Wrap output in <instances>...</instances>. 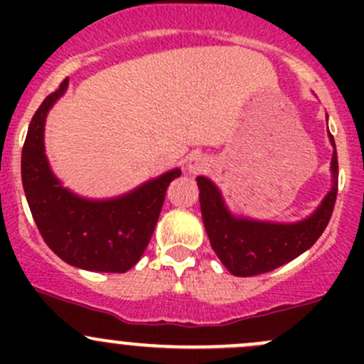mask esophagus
<instances>
[{"mask_svg": "<svg viewBox=\"0 0 364 364\" xmlns=\"http://www.w3.org/2000/svg\"><path fill=\"white\" fill-rule=\"evenodd\" d=\"M208 168H209V161L203 155L192 156V159L188 160V171L192 172V174H199V172H205V171H208Z\"/></svg>", "mask_w": 364, "mask_h": 364, "instance_id": "obj_1", "label": "esophagus"}]
</instances>
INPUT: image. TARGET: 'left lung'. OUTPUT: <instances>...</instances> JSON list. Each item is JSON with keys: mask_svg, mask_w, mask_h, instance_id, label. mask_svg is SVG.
<instances>
[{"mask_svg": "<svg viewBox=\"0 0 364 364\" xmlns=\"http://www.w3.org/2000/svg\"><path fill=\"white\" fill-rule=\"evenodd\" d=\"M329 139L335 146L331 134ZM331 171V192L324 197L314 215L297 223H269L234 218L227 211L218 188L208 178L199 176L197 185L205 232L223 266L236 277H255L277 269L306 252L324 232L335 209L338 196L336 149L333 153Z\"/></svg>", "mask_w": 364, "mask_h": 364, "instance_id": "obj_1", "label": "left lung"}]
</instances>
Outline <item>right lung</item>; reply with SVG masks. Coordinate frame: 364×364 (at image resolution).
Returning <instances> with one entry per match:
<instances>
[{"mask_svg": "<svg viewBox=\"0 0 364 364\" xmlns=\"http://www.w3.org/2000/svg\"><path fill=\"white\" fill-rule=\"evenodd\" d=\"M67 84L65 79L42 102L29 123L21 159L26 199L43 241L65 262L87 271L124 273L144 253L168 183L181 171L165 172L119 199L86 200L70 193L53 176L43 153L46 116Z\"/></svg>", "mask_w": 364, "mask_h": 364, "instance_id": "add662e5", "label": "right lung"}]
</instances>
